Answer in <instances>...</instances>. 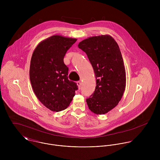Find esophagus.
Here are the masks:
<instances>
[{
	"mask_svg": "<svg viewBox=\"0 0 160 160\" xmlns=\"http://www.w3.org/2000/svg\"><path fill=\"white\" fill-rule=\"evenodd\" d=\"M77 85H78V89H80V88H81V82L80 81H78V82H77Z\"/></svg>",
	"mask_w": 160,
	"mask_h": 160,
	"instance_id": "1",
	"label": "esophagus"
}]
</instances>
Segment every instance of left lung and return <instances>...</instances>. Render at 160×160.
Here are the masks:
<instances>
[{"mask_svg": "<svg viewBox=\"0 0 160 160\" xmlns=\"http://www.w3.org/2000/svg\"><path fill=\"white\" fill-rule=\"evenodd\" d=\"M78 47L87 54L96 78L95 91L86 99L88 107L95 114H105L118 104L126 88L119 46L111 36L102 35L82 41Z\"/></svg>", "mask_w": 160, "mask_h": 160, "instance_id": "left-lung-1", "label": "left lung"}]
</instances>
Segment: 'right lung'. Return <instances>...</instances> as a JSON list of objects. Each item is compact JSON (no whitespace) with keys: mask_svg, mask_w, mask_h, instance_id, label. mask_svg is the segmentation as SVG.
<instances>
[{"mask_svg":"<svg viewBox=\"0 0 160 160\" xmlns=\"http://www.w3.org/2000/svg\"><path fill=\"white\" fill-rule=\"evenodd\" d=\"M76 39L59 35L41 42L34 49L30 63L29 78L35 95L49 110L60 112L68 107L77 84L69 81L64 57Z\"/></svg>","mask_w":160,"mask_h":160,"instance_id":"add662e5","label":"right lung"}]
</instances>
